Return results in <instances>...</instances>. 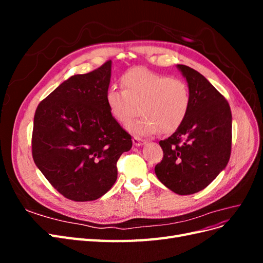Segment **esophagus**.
<instances>
[{"label": "esophagus", "instance_id": "34e87169", "mask_svg": "<svg viewBox=\"0 0 263 263\" xmlns=\"http://www.w3.org/2000/svg\"><path fill=\"white\" fill-rule=\"evenodd\" d=\"M133 144L136 146V147H139V146H142L146 144V140L145 139H141L140 137H133Z\"/></svg>", "mask_w": 263, "mask_h": 263}]
</instances>
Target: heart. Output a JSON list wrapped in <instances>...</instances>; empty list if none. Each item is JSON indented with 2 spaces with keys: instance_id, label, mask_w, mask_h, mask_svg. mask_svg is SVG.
I'll use <instances>...</instances> for the list:
<instances>
[{
  "instance_id": "heart-1",
  "label": "heart",
  "mask_w": 263,
  "mask_h": 263,
  "mask_svg": "<svg viewBox=\"0 0 263 263\" xmlns=\"http://www.w3.org/2000/svg\"><path fill=\"white\" fill-rule=\"evenodd\" d=\"M122 89L110 87L106 104L117 122L127 124L137 135H155L162 130L172 133L184 122L191 104L189 86L179 79L157 73L144 68H135L123 74Z\"/></svg>"
}]
</instances>
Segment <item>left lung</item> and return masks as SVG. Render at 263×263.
Returning <instances> with one entry per match:
<instances>
[{
    "instance_id": "obj_1",
    "label": "left lung",
    "mask_w": 263,
    "mask_h": 263,
    "mask_svg": "<svg viewBox=\"0 0 263 263\" xmlns=\"http://www.w3.org/2000/svg\"><path fill=\"white\" fill-rule=\"evenodd\" d=\"M189 85L191 104L184 122L169 138L155 166L162 184L180 195L208 186L226 168L232 151V110L228 102L196 70L178 65Z\"/></svg>"
}]
</instances>
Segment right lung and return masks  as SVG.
<instances>
[{
  "label": "right lung",
  "mask_w": 263,
  "mask_h": 263,
  "mask_svg": "<svg viewBox=\"0 0 263 263\" xmlns=\"http://www.w3.org/2000/svg\"><path fill=\"white\" fill-rule=\"evenodd\" d=\"M110 69L108 60L89 73L70 77L35 112L34 161L71 201H94L104 195L117 179V160L133 145L106 104Z\"/></svg>",
  "instance_id": "right-lung-1"
}]
</instances>
